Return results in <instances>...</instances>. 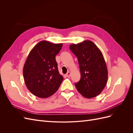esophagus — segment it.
I'll use <instances>...</instances> for the list:
<instances>
[{
	"label": "esophagus",
	"instance_id": "obj_1",
	"mask_svg": "<svg viewBox=\"0 0 133 133\" xmlns=\"http://www.w3.org/2000/svg\"><path fill=\"white\" fill-rule=\"evenodd\" d=\"M70 75H71V73H70V72H69V71H68V73H66V76H67L68 78H70Z\"/></svg>",
	"mask_w": 133,
	"mask_h": 133
}]
</instances>
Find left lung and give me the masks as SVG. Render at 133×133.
<instances>
[{
	"instance_id": "8db88e82",
	"label": "left lung",
	"mask_w": 133,
	"mask_h": 133,
	"mask_svg": "<svg viewBox=\"0 0 133 133\" xmlns=\"http://www.w3.org/2000/svg\"><path fill=\"white\" fill-rule=\"evenodd\" d=\"M70 49L78 58L81 78L75 84L76 89L85 98L99 95L105 88L108 73L102 51L90 41L70 45Z\"/></svg>"
}]
</instances>
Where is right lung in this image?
<instances>
[{
  "instance_id": "add662e5",
  "label": "right lung",
  "mask_w": 133,
  "mask_h": 133,
  "mask_svg": "<svg viewBox=\"0 0 133 133\" xmlns=\"http://www.w3.org/2000/svg\"><path fill=\"white\" fill-rule=\"evenodd\" d=\"M62 46V43L42 41L28 56L23 67L24 79L28 89L39 98L54 94L63 82V76L59 73L55 60Z\"/></svg>"
}]
</instances>
